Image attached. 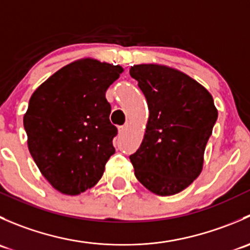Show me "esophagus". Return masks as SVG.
I'll use <instances>...</instances> for the list:
<instances>
[{
	"label": "esophagus",
	"mask_w": 250,
	"mask_h": 250,
	"mask_svg": "<svg viewBox=\"0 0 250 250\" xmlns=\"http://www.w3.org/2000/svg\"><path fill=\"white\" fill-rule=\"evenodd\" d=\"M128 127H129V123H125L123 125L118 127V133H120V134H123V133L128 129Z\"/></svg>",
	"instance_id": "1"
}]
</instances>
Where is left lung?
Segmentation results:
<instances>
[{"label":"left lung","mask_w":250,"mask_h":250,"mask_svg":"<svg viewBox=\"0 0 250 250\" xmlns=\"http://www.w3.org/2000/svg\"><path fill=\"white\" fill-rule=\"evenodd\" d=\"M129 74L138 81L150 112L143 143L129 156L134 174L151 192L175 195L202 172L218 110L203 85L172 67L134 65Z\"/></svg>","instance_id":"8db88e82"}]
</instances>
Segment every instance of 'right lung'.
Segmentation results:
<instances>
[{
  "mask_svg": "<svg viewBox=\"0 0 250 250\" xmlns=\"http://www.w3.org/2000/svg\"><path fill=\"white\" fill-rule=\"evenodd\" d=\"M120 65L81 59L52 75L31 95L24 128L35 163L50 185L65 195L93 188L115 153L117 128L110 122L107 88Z\"/></svg>",
  "mask_w": 250,
  "mask_h": 250,
  "instance_id": "right-lung-1",
  "label": "right lung"
}]
</instances>
